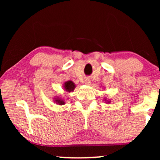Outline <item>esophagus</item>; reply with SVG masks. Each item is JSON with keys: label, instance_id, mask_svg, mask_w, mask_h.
<instances>
[{"label": "esophagus", "instance_id": "obj_1", "mask_svg": "<svg viewBox=\"0 0 160 160\" xmlns=\"http://www.w3.org/2000/svg\"><path fill=\"white\" fill-rule=\"evenodd\" d=\"M84 82H85V84H89L91 83V80H90V78H87L86 79L84 80Z\"/></svg>", "mask_w": 160, "mask_h": 160}]
</instances>
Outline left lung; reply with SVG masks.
Here are the masks:
<instances>
[{"instance_id": "obj_1", "label": "left lung", "mask_w": 160, "mask_h": 160, "mask_svg": "<svg viewBox=\"0 0 160 160\" xmlns=\"http://www.w3.org/2000/svg\"><path fill=\"white\" fill-rule=\"evenodd\" d=\"M105 101H106L107 103H109V102H111L110 100H106V99H105Z\"/></svg>"}]
</instances>
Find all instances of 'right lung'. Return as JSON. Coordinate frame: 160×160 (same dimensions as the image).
Wrapping results in <instances>:
<instances>
[{
	"mask_svg": "<svg viewBox=\"0 0 160 160\" xmlns=\"http://www.w3.org/2000/svg\"><path fill=\"white\" fill-rule=\"evenodd\" d=\"M75 87L76 85L72 81H68V82H65L64 84H63V89H64V90L65 92H73L74 90V89H75ZM54 101L55 102V103L60 105V106L64 105L65 103L64 100H63L62 98L59 97H56V98H54Z\"/></svg>",
	"mask_w": 160,
	"mask_h": 160,
	"instance_id": "1",
	"label": "right lung"
}]
</instances>
